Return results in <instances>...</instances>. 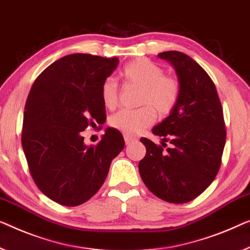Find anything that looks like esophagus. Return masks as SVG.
Masks as SVG:
<instances>
[{
    "label": "esophagus",
    "instance_id": "obj_1",
    "mask_svg": "<svg viewBox=\"0 0 250 250\" xmlns=\"http://www.w3.org/2000/svg\"><path fill=\"white\" fill-rule=\"evenodd\" d=\"M132 141H136V138H133V137H130V136H125V143L126 145L131 144Z\"/></svg>",
    "mask_w": 250,
    "mask_h": 250
}]
</instances>
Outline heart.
<instances>
[{"label": "heart", "mask_w": 250, "mask_h": 250, "mask_svg": "<svg viewBox=\"0 0 250 250\" xmlns=\"http://www.w3.org/2000/svg\"><path fill=\"white\" fill-rule=\"evenodd\" d=\"M121 76L128 85L139 88L138 110L119 111L111 118L110 124L119 131L135 136L154 124L156 112L166 115L172 112L180 99L181 86L177 78L164 75L162 67L147 59H136L126 65ZM102 102L107 109H113L118 103V84L112 78H106L101 87Z\"/></svg>", "instance_id": "heart-1"}]
</instances>
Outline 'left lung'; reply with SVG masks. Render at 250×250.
Instances as JSON below:
<instances>
[{"label":"left lung","instance_id":"8db88e82","mask_svg":"<svg viewBox=\"0 0 250 250\" xmlns=\"http://www.w3.org/2000/svg\"><path fill=\"white\" fill-rule=\"evenodd\" d=\"M158 57L174 67L181 86L176 106L152 128L154 135L172 146L164 150L151 140L140 139L146 156L138 167L156 196L186 203L206 191L220 168L226 144L222 106L214 83L194 59L180 51H164Z\"/></svg>","mask_w":250,"mask_h":250}]
</instances>
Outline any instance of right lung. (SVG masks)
Masks as SVG:
<instances>
[{"label":"right lung","instance_id":"obj_1","mask_svg":"<svg viewBox=\"0 0 250 250\" xmlns=\"http://www.w3.org/2000/svg\"><path fill=\"white\" fill-rule=\"evenodd\" d=\"M118 64L117 57L67 55L48 66L30 89L22 148L38 188L62 206L91 199L125 147L121 132L113 128L96 146H86L82 136L88 125L105 121L101 87Z\"/></svg>","mask_w":250,"mask_h":250}]
</instances>
